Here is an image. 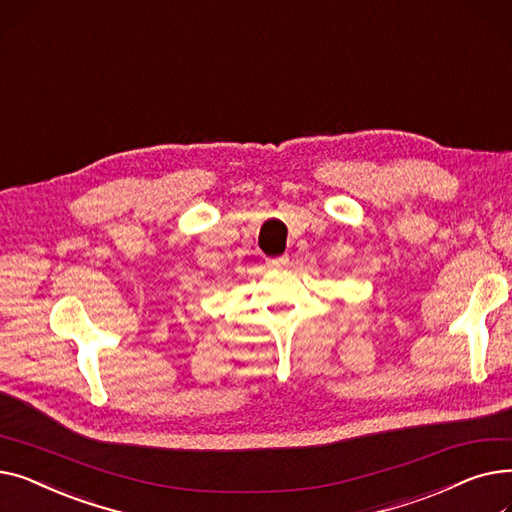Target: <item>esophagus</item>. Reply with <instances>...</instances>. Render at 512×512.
Returning a JSON list of instances; mask_svg holds the SVG:
<instances>
[{
	"mask_svg": "<svg viewBox=\"0 0 512 512\" xmlns=\"http://www.w3.org/2000/svg\"><path fill=\"white\" fill-rule=\"evenodd\" d=\"M267 265L272 267V270H284V267L288 265V257L282 255V257H270L267 259Z\"/></svg>",
	"mask_w": 512,
	"mask_h": 512,
	"instance_id": "esophagus-1",
	"label": "esophagus"
}]
</instances>
